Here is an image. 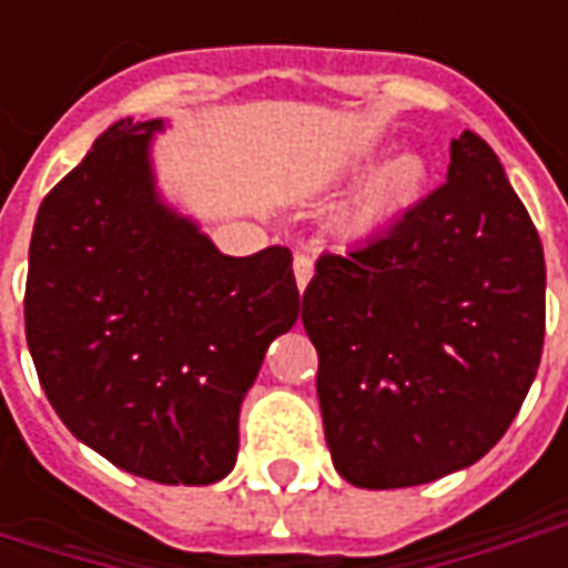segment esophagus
<instances>
[{"label": "esophagus", "mask_w": 568, "mask_h": 568, "mask_svg": "<svg viewBox=\"0 0 568 568\" xmlns=\"http://www.w3.org/2000/svg\"><path fill=\"white\" fill-rule=\"evenodd\" d=\"M292 267H295L297 288L304 292L310 280H313V258H310V255H295V264H292Z\"/></svg>", "instance_id": "1"}]
</instances>
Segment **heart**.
Masks as SVG:
<instances>
[{
  "instance_id": "1",
  "label": "heart",
  "mask_w": 568,
  "mask_h": 568,
  "mask_svg": "<svg viewBox=\"0 0 568 568\" xmlns=\"http://www.w3.org/2000/svg\"><path fill=\"white\" fill-rule=\"evenodd\" d=\"M368 161L371 154H358L349 161V170H362ZM428 175V161L419 151H398L358 185L337 215V227L349 236L374 234L377 227L417 206L426 194Z\"/></svg>"
}]
</instances>
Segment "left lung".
Wrapping results in <instances>:
<instances>
[{"label": "left lung", "mask_w": 568, "mask_h": 568, "mask_svg": "<svg viewBox=\"0 0 568 568\" xmlns=\"http://www.w3.org/2000/svg\"><path fill=\"white\" fill-rule=\"evenodd\" d=\"M301 322L344 480L417 487L493 450L545 344V252L496 151L471 130L453 140L444 185L316 261Z\"/></svg>", "instance_id": "1"}]
</instances>
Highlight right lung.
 <instances>
[{
  "label": "right lung",
  "instance_id": "add662e5",
  "mask_svg": "<svg viewBox=\"0 0 568 568\" xmlns=\"http://www.w3.org/2000/svg\"><path fill=\"white\" fill-rule=\"evenodd\" d=\"M158 130L112 124L42 200L23 320L75 438L130 475L203 487L234 468L240 405L301 295L285 246L231 258L161 203Z\"/></svg>",
  "mask_w": 568,
  "mask_h": 568
}]
</instances>
